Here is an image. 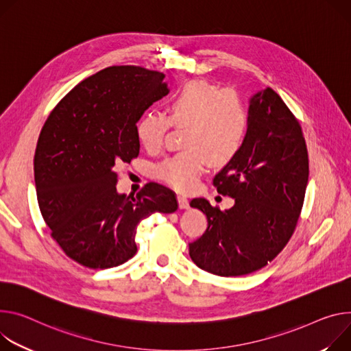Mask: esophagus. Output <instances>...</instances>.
<instances>
[{
  "instance_id": "1",
  "label": "esophagus",
  "mask_w": 351,
  "mask_h": 351,
  "mask_svg": "<svg viewBox=\"0 0 351 351\" xmlns=\"http://www.w3.org/2000/svg\"><path fill=\"white\" fill-rule=\"evenodd\" d=\"M178 203H179V208H187L189 207V200L186 196L179 195L178 196Z\"/></svg>"
}]
</instances>
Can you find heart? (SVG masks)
<instances>
[{
    "label": "heart",
    "mask_w": 351,
    "mask_h": 351,
    "mask_svg": "<svg viewBox=\"0 0 351 351\" xmlns=\"http://www.w3.org/2000/svg\"><path fill=\"white\" fill-rule=\"evenodd\" d=\"M168 117L145 113L136 133L149 151L161 148L169 125L184 127V149L156 165V176L169 186L187 192L193 189L211 162L224 167L239 155L249 132V112L235 89H219L204 80L183 84L167 102Z\"/></svg>",
    "instance_id": "1"
}]
</instances>
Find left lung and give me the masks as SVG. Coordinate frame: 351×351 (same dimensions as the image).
I'll list each match as a JSON object with an SVG mask.
<instances>
[{"label": "left lung", "instance_id": "1", "mask_svg": "<svg viewBox=\"0 0 351 351\" xmlns=\"http://www.w3.org/2000/svg\"><path fill=\"white\" fill-rule=\"evenodd\" d=\"M309 159L301 124L271 88L250 99L249 132L239 155L213 184L235 200L222 211L206 199L190 206L207 217V228L189 243L203 270L243 276L270 263L289 243L302 210Z\"/></svg>", "mask_w": 351, "mask_h": 351}]
</instances>
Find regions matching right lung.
Instances as JSON below:
<instances>
[{
    "label": "right lung",
    "mask_w": 351,
    "mask_h": 351,
    "mask_svg": "<svg viewBox=\"0 0 351 351\" xmlns=\"http://www.w3.org/2000/svg\"><path fill=\"white\" fill-rule=\"evenodd\" d=\"M165 75L113 66L74 86L49 114L35 152L38 203L51 238L70 259L109 269L132 259L141 219L178 210L176 195L155 182L117 195L116 167L138 156L136 127L168 93Z\"/></svg>",
    "instance_id": "1"
}]
</instances>
